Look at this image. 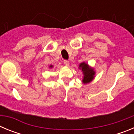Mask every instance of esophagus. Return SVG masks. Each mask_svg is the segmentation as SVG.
Listing matches in <instances>:
<instances>
[{
    "mask_svg": "<svg viewBox=\"0 0 134 134\" xmlns=\"http://www.w3.org/2000/svg\"><path fill=\"white\" fill-rule=\"evenodd\" d=\"M64 64L65 66H69V62H68V60H64Z\"/></svg>",
    "mask_w": 134,
    "mask_h": 134,
    "instance_id": "obj_1",
    "label": "esophagus"
}]
</instances>
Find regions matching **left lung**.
I'll list each match as a JSON object with an SVG mask.
<instances>
[{
  "label": "left lung",
  "mask_w": 134,
  "mask_h": 134,
  "mask_svg": "<svg viewBox=\"0 0 134 134\" xmlns=\"http://www.w3.org/2000/svg\"><path fill=\"white\" fill-rule=\"evenodd\" d=\"M79 68L81 70L82 74H83V77L82 82L84 85L90 83L93 80V79L95 77V71L94 68L91 67L87 63L82 62V63L79 64Z\"/></svg>",
  "instance_id": "left-lung-1"
}]
</instances>
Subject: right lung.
Masks as SVG:
<instances>
[{
    "label": "right lung",
    "mask_w": 134,
    "mask_h": 134,
    "mask_svg": "<svg viewBox=\"0 0 134 134\" xmlns=\"http://www.w3.org/2000/svg\"><path fill=\"white\" fill-rule=\"evenodd\" d=\"M54 68V66H53V65H49V69H51V68Z\"/></svg>",
    "instance_id": "right-lung-1"
}]
</instances>
